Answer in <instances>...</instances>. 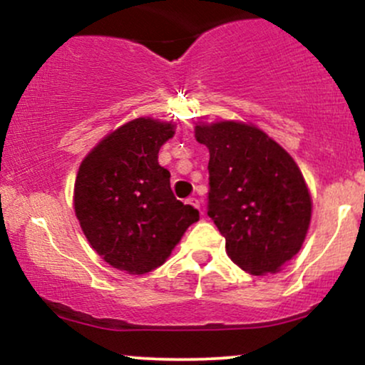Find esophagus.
<instances>
[{
	"mask_svg": "<svg viewBox=\"0 0 365 365\" xmlns=\"http://www.w3.org/2000/svg\"><path fill=\"white\" fill-rule=\"evenodd\" d=\"M188 204H192V206H194V207L200 209V200L195 199V197H190V199H188ZM200 212H202V211H200Z\"/></svg>",
	"mask_w": 365,
	"mask_h": 365,
	"instance_id": "esophagus-1",
	"label": "esophagus"
}]
</instances>
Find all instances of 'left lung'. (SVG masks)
I'll return each mask as SVG.
<instances>
[{"label":"left lung","instance_id":"1","mask_svg":"<svg viewBox=\"0 0 365 365\" xmlns=\"http://www.w3.org/2000/svg\"><path fill=\"white\" fill-rule=\"evenodd\" d=\"M209 149L207 216L230 259L250 274L274 273L300 250L312 202L290 154L262 130L237 121L197 125Z\"/></svg>","mask_w":365,"mask_h":365}]
</instances>
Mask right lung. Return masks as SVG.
<instances>
[{
	"label": "right lung",
	"instance_id": "obj_1",
	"mask_svg": "<svg viewBox=\"0 0 365 365\" xmlns=\"http://www.w3.org/2000/svg\"><path fill=\"white\" fill-rule=\"evenodd\" d=\"M173 125L137 118L110 133L83 159L73 206L83 235L108 264L145 274L168 259L199 211L180 202L158 163Z\"/></svg>",
	"mask_w": 365,
	"mask_h": 365
}]
</instances>
